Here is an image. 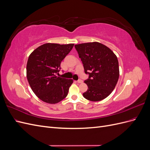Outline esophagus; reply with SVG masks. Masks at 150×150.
Segmentation results:
<instances>
[{"instance_id": "esophagus-1", "label": "esophagus", "mask_w": 150, "mask_h": 150, "mask_svg": "<svg viewBox=\"0 0 150 150\" xmlns=\"http://www.w3.org/2000/svg\"><path fill=\"white\" fill-rule=\"evenodd\" d=\"M77 82H78V83H82L83 81V80H81V79H78V81H77Z\"/></svg>"}]
</instances>
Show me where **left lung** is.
<instances>
[{
    "label": "left lung",
    "mask_w": 150,
    "mask_h": 150,
    "mask_svg": "<svg viewBox=\"0 0 150 150\" xmlns=\"http://www.w3.org/2000/svg\"><path fill=\"white\" fill-rule=\"evenodd\" d=\"M89 77L84 81L88 89L83 93L88 100L99 101L114 90L119 79V63L116 56L104 45L89 42L74 46Z\"/></svg>",
    "instance_id": "left-lung-1"
}]
</instances>
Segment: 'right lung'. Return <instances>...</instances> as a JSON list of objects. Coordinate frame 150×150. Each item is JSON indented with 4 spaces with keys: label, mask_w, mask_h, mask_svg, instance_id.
Listing matches in <instances>:
<instances>
[{
    "label": "right lung",
    "mask_w": 150,
    "mask_h": 150,
    "mask_svg": "<svg viewBox=\"0 0 150 150\" xmlns=\"http://www.w3.org/2000/svg\"><path fill=\"white\" fill-rule=\"evenodd\" d=\"M73 46L74 44L47 43L35 49L29 56L27 78L33 92L44 102L56 104L67 96L73 80L56 74L61 69V61Z\"/></svg>",
    "instance_id": "obj_1"
}]
</instances>
